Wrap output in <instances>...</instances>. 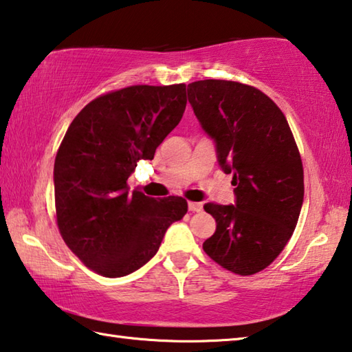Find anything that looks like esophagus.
<instances>
[{"instance_id": "34e87169", "label": "esophagus", "mask_w": 352, "mask_h": 352, "mask_svg": "<svg viewBox=\"0 0 352 352\" xmlns=\"http://www.w3.org/2000/svg\"><path fill=\"white\" fill-rule=\"evenodd\" d=\"M188 208H189V211H192V212H200L201 210H204V204H200V201H189Z\"/></svg>"}]
</instances>
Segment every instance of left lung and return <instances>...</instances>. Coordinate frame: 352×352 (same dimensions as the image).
I'll use <instances>...</instances> for the list:
<instances>
[{"label": "left lung", "instance_id": "obj_1", "mask_svg": "<svg viewBox=\"0 0 352 352\" xmlns=\"http://www.w3.org/2000/svg\"><path fill=\"white\" fill-rule=\"evenodd\" d=\"M188 99L236 186L234 205L204 206L216 219L204 250L223 269L254 275L287 245L301 212L305 175L294 135L279 107L245 83L197 80Z\"/></svg>", "mask_w": 352, "mask_h": 352}]
</instances>
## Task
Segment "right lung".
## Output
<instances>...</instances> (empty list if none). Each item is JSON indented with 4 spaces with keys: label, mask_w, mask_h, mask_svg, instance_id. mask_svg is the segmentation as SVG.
I'll use <instances>...</instances> for the list:
<instances>
[{
    "label": "right lung",
    "mask_w": 352,
    "mask_h": 352,
    "mask_svg": "<svg viewBox=\"0 0 352 352\" xmlns=\"http://www.w3.org/2000/svg\"><path fill=\"white\" fill-rule=\"evenodd\" d=\"M186 109V85H133L83 107L54 163L57 225L88 269L107 278L138 270L158 252L188 201L157 200L127 186L140 160H152Z\"/></svg>",
    "instance_id": "obj_1"
}]
</instances>
